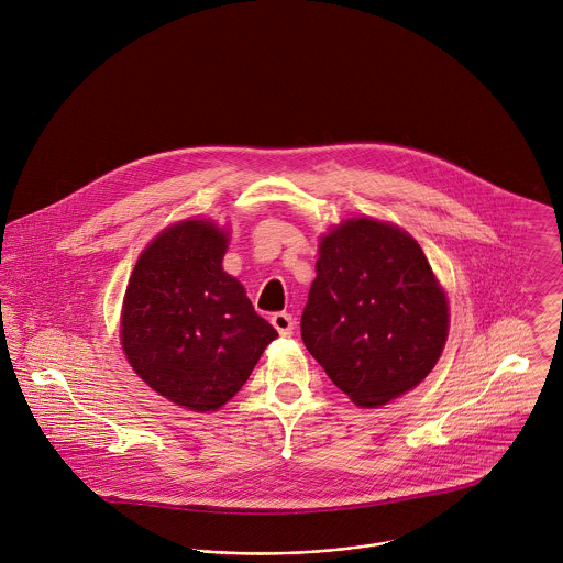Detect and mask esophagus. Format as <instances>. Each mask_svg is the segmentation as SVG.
<instances>
[{
    "instance_id": "esophagus-1",
    "label": "esophagus",
    "mask_w": 563,
    "mask_h": 563,
    "mask_svg": "<svg viewBox=\"0 0 563 563\" xmlns=\"http://www.w3.org/2000/svg\"><path fill=\"white\" fill-rule=\"evenodd\" d=\"M272 325L278 330L280 336H289V334H294L296 321L289 312H276V314H272Z\"/></svg>"
}]
</instances>
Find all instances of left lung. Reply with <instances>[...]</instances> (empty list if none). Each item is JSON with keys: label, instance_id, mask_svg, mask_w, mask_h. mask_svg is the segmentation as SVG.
Wrapping results in <instances>:
<instances>
[{"label": "left lung", "instance_id": "8db88e82", "mask_svg": "<svg viewBox=\"0 0 563 563\" xmlns=\"http://www.w3.org/2000/svg\"><path fill=\"white\" fill-rule=\"evenodd\" d=\"M302 341L361 408L401 397L442 354L449 307L421 246L374 218L336 224L319 242Z\"/></svg>", "mask_w": 563, "mask_h": 563}]
</instances>
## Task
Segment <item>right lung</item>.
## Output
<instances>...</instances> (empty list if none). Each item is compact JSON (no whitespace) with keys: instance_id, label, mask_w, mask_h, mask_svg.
<instances>
[{"instance_id":"add662e5","label":"right lung","mask_w":563,"mask_h":563,"mask_svg":"<svg viewBox=\"0 0 563 563\" xmlns=\"http://www.w3.org/2000/svg\"><path fill=\"white\" fill-rule=\"evenodd\" d=\"M229 233L184 220L140 254L126 285L121 341L153 390L194 412L224 406L278 332L222 269Z\"/></svg>"}]
</instances>
